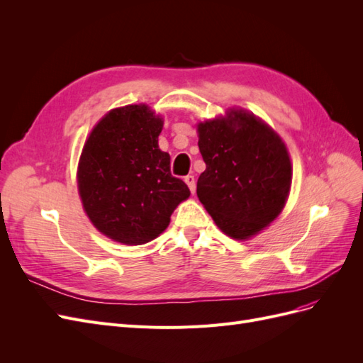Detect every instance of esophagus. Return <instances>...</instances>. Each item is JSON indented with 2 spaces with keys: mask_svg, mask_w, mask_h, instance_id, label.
Listing matches in <instances>:
<instances>
[{
  "mask_svg": "<svg viewBox=\"0 0 363 363\" xmlns=\"http://www.w3.org/2000/svg\"><path fill=\"white\" fill-rule=\"evenodd\" d=\"M184 183L189 186L191 192L194 194V192H195V188H196V184H195V177H194V175H186V177H184Z\"/></svg>",
  "mask_w": 363,
  "mask_h": 363,
  "instance_id": "34e87169",
  "label": "esophagus"
}]
</instances>
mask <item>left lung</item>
<instances>
[{
	"label": "left lung",
	"instance_id": "obj_1",
	"mask_svg": "<svg viewBox=\"0 0 363 363\" xmlns=\"http://www.w3.org/2000/svg\"><path fill=\"white\" fill-rule=\"evenodd\" d=\"M206 171L196 195L215 224L233 239L257 235L288 200L292 164L281 138L244 108L199 124Z\"/></svg>",
	"mask_w": 363,
	"mask_h": 363
}]
</instances>
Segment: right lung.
<instances>
[{
  "label": "right lung",
  "mask_w": 363,
  "mask_h": 363,
  "mask_svg": "<svg viewBox=\"0 0 363 363\" xmlns=\"http://www.w3.org/2000/svg\"><path fill=\"white\" fill-rule=\"evenodd\" d=\"M163 119L147 104L118 107L100 119L83 147L77 183L86 215L119 244L142 245L169 225L189 199L159 148Z\"/></svg>",
  "instance_id": "1"
}]
</instances>
